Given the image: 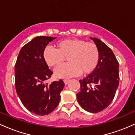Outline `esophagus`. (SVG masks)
Here are the masks:
<instances>
[{"instance_id": "34e87169", "label": "esophagus", "mask_w": 135, "mask_h": 135, "mask_svg": "<svg viewBox=\"0 0 135 135\" xmlns=\"http://www.w3.org/2000/svg\"><path fill=\"white\" fill-rule=\"evenodd\" d=\"M63 81H64L65 84H67L68 83H69V80H68V79H64V80H63Z\"/></svg>"}]
</instances>
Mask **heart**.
Listing matches in <instances>:
<instances>
[{"instance_id":"obj_1","label":"heart","mask_w":135,"mask_h":135,"mask_svg":"<svg viewBox=\"0 0 135 135\" xmlns=\"http://www.w3.org/2000/svg\"><path fill=\"white\" fill-rule=\"evenodd\" d=\"M54 49L47 46L43 51V58L50 66H56L65 60L69 63L61 65L55 70L59 78H70L79 74H90L98 64L100 55L97 45L78 38H65L57 42Z\"/></svg>"}]
</instances>
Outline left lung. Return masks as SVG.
<instances>
[{
    "label": "left lung",
    "instance_id": "left-lung-1",
    "mask_svg": "<svg viewBox=\"0 0 135 135\" xmlns=\"http://www.w3.org/2000/svg\"><path fill=\"white\" fill-rule=\"evenodd\" d=\"M90 38L97 45L100 58L93 72L79 80L80 91L77 98L85 110L97 113L107 107L115 97L119 83V65L110 48L98 38Z\"/></svg>",
    "mask_w": 135,
    "mask_h": 135
}]
</instances>
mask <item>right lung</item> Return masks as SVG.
<instances>
[{
    "label": "right lung",
    "instance_id": "right-lung-1",
    "mask_svg": "<svg viewBox=\"0 0 135 135\" xmlns=\"http://www.w3.org/2000/svg\"><path fill=\"white\" fill-rule=\"evenodd\" d=\"M56 37L38 36L21 48L15 68L16 93L25 107L38 115L50 114L58 106L65 84L61 79L44 82L53 73L43 58V51Z\"/></svg>",
    "mask_w": 135,
    "mask_h": 135
}]
</instances>
